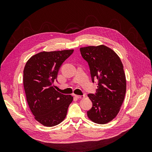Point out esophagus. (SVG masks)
<instances>
[{
	"label": "esophagus",
	"instance_id": "34e87169",
	"mask_svg": "<svg viewBox=\"0 0 152 152\" xmlns=\"http://www.w3.org/2000/svg\"><path fill=\"white\" fill-rule=\"evenodd\" d=\"M75 97L78 98V99H83L85 98V96L82 95V96H80V95H75Z\"/></svg>",
	"mask_w": 152,
	"mask_h": 152
}]
</instances>
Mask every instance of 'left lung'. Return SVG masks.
<instances>
[{
    "mask_svg": "<svg viewBox=\"0 0 152 152\" xmlns=\"http://www.w3.org/2000/svg\"><path fill=\"white\" fill-rule=\"evenodd\" d=\"M82 58L89 64L92 81L98 80L97 93L89 94L93 107L87 111L91 121L104 124L116 117L125 98L126 79L121 58L104 45L80 48Z\"/></svg>",
    "mask_w": 152,
    "mask_h": 152,
    "instance_id": "obj_1",
    "label": "left lung"
}]
</instances>
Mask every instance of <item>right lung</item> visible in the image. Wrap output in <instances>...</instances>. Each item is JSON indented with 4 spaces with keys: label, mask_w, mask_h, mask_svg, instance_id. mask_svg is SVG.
<instances>
[{
    "label": "right lung",
    "mask_w": 152,
    "mask_h": 152,
    "mask_svg": "<svg viewBox=\"0 0 152 152\" xmlns=\"http://www.w3.org/2000/svg\"><path fill=\"white\" fill-rule=\"evenodd\" d=\"M73 49L43 51L32 56L23 70V86L27 103L34 118L44 126L60 124L66 116L73 96L54 89L59 69Z\"/></svg>",
    "instance_id": "obj_1"
}]
</instances>
